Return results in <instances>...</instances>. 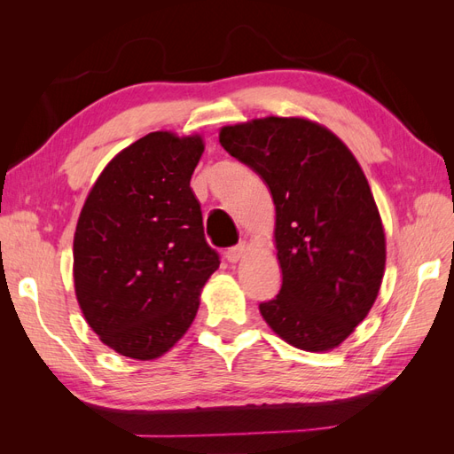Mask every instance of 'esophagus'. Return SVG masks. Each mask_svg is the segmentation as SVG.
<instances>
[{"instance_id":"obj_1","label":"esophagus","mask_w":454,"mask_h":454,"mask_svg":"<svg viewBox=\"0 0 454 454\" xmlns=\"http://www.w3.org/2000/svg\"><path fill=\"white\" fill-rule=\"evenodd\" d=\"M244 255V244H239V246H232V248H229L225 252V259L229 261V263H237V261Z\"/></svg>"}]
</instances>
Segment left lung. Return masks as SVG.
I'll return each mask as SVG.
<instances>
[{
	"label": "left lung",
	"instance_id": "1",
	"mask_svg": "<svg viewBox=\"0 0 454 454\" xmlns=\"http://www.w3.org/2000/svg\"><path fill=\"white\" fill-rule=\"evenodd\" d=\"M219 144L265 182L277 208L282 286L259 303L261 316L301 350L339 347L373 307L387 261L358 160L333 132L299 117L223 127Z\"/></svg>",
	"mask_w": 454,
	"mask_h": 454
}]
</instances>
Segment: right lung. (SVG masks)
<instances>
[{
	"mask_svg": "<svg viewBox=\"0 0 454 454\" xmlns=\"http://www.w3.org/2000/svg\"><path fill=\"white\" fill-rule=\"evenodd\" d=\"M200 136L151 132L107 164L74 239L79 307L104 345L134 360L170 350L193 324L219 255L189 187Z\"/></svg>",
	"mask_w": 454,
	"mask_h": 454,
	"instance_id": "obj_1",
	"label": "right lung"
}]
</instances>
